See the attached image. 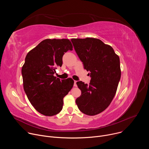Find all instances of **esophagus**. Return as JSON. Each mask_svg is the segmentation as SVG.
Returning a JSON list of instances; mask_svg holds the SVG:
<instances>
[{
  "mask_svg": "<svg viewBox=\"0 0 149 149\" xmlns=\"http://www.w3.org/2000/svg\"><path fill=\"white\" fill-rule=\"evenodd\" d=\"M77 81H74V87H77Z\"/></svg>",
  "mask_w": 149,
  "mask_h": 149,
  "instance_id": "esophagus-1",
  "label": "esophagus"
}]
</instances>
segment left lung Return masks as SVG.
Here are the masks:
<instances>
[{"mask_svg":"<svg viewBox=\"0 0 149 149\" xmlns=\"http://www.w3.org/2000/svg\"><path fill=\"white\" fill-rule=\"evenodd\" d=\"M74 49L90 72V85L78 81L81 95L76 99L79 110L88 116L97 115L112 101L121 78L119 56L113 48L98 39H71ZM90 75V74H89Z\"/></svg>","mask_w":149,"mask_h":149,"instance_id":"left-lung-1","label":"left lung"}]
</instances>
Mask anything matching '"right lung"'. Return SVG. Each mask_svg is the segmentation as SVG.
<instances>
[{
    "label": "right lung",
    "mask_w": 149,
    "mask_h": 149,
    "mask_svg": "<svg viewBox=\"0 0 149 149\" xmlns=\"http://www.w3.org/2000/svg\"><path fill=\"white\" fill-rule=\"evenodd\" d=\"M68 50H72L69 39H47L26 56L22 68L24 91L33 107L44 116H52L62 110L63 98L74 86L72 78L60 79L54 76Z\"/></svg>",
    "instance_id": "right-lung-1"
}]
</instances>
